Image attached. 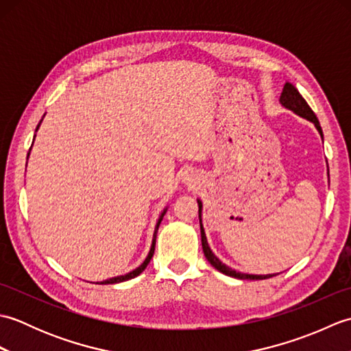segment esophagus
<instances>
[{
  "label": "esophagus",
  "instance_id": "esophagus-1",
  "mask_svg": "<svg viewBox=\"0 0 351 351\" xmlns=\"http://www.w3.org/2000/svg\"><path fill=\"white\" fill-rule=\"evenodd\" d=\"M195 182H196V181H195V178H189V180H187V184H190V185H191V184H195Z\"/></svg>",
  "mask_w": 351,
  "mask_h": 351
}]
</instances>
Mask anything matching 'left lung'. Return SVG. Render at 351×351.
I'll use <instances>...</instances> for the list:
<instances>
[{"label":"left lung","mask_w":351,"mask_h":351,"mask_svg":"<svg viewBox=\"0 0 351 351\" xmlns=\"http://www.w3.org/2000/svg\"><path fill=\"white\" fill-rule=\"evenodd\" d=\"M279 102L282 104V107H285L287 110L293 111L294 114L306 119V121L314 123L317 131L319 132V136H322V138H323V130H322V126H319V122H318L315 113L311 110L308 102L303 99V96L299 93V90H297L295 86H293L287 81L285 86H283V90L280 93ZM197 205H199V221H200V237H202V249H204L205 258L208 259V263H210L215 268V270H219L220 273L226 274V276H230V278L249 279V280H263V279H268V278H273V276H276V274H247V273L232 270V268L228 267L226 264H223L221 261L214 255L211 247H210V244H208V241H206V235H205V229H204V223H202V200L197 199Z\"/></svg>","instance_id":"8db88e82"}]
</instances>
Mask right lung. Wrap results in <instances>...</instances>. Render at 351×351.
Masks as SVG:
<instances>
[{
	"mask_svg": "<svg viewBox=\"0 0 351 351\" xmlns=\"http://www.w3.org/2000/svg\"><path fill=\"white\" fill-rule=\"evenodd\" d=\"M45 116V114H43ZM43 119V117H42ZM40 123H42V121L39 122V125H37V128H36V131L39 130V126H40ZM36 137V136H34ZM34 141V140H33ZM29 151H32V147H29ZM28 156H29V152H28V155H27V160H28ZM166 211H167V206L164 208L162 210V213L160 214V217H158V221H156V225H155V230H154V238H152V244H151V250H149V253H147V256H146V259L143 261V263H141L136 270H132V271H130V273H126V274H122V276H116V278H111V279H107V280H102V282H96V283H102V285H108V283H119V282H125V280H130V279H134V278H137V276L140 274V273H143L145 271V268L147 267V264L151 263V259H152V256H154V250H155V240H156V232H158V228H160V223H161V220H162V217H164V214H166Z\"/></svg>",
	"mask_w": 351,
	"mask_h": 351,
	"instance_id": "add662e5",
	"label": "right lung"
}]
</instances>
